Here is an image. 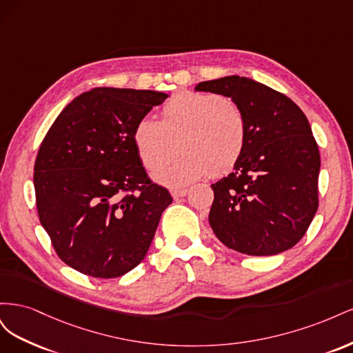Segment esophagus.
Masks as SVG:
<instances>
[{
    "label": "esophagus",
    "instance_id": "1",
    "mask_svg": "<svg viewBox=\"0 0 353 353\" xmlns=\"http://www.w3.org/2000/svg\"><path fill=\"white\" fill-rule=\"evenodd\" d=\"M188 188H181V190H170V194H172V197L178 199V197H184L188 194Z\"/></svg>",
    "mask_w": 353,
    "mask_h": 353
}]
</instances>
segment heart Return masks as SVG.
<instances>
[{"mask_svg":"<svg viewBox=\"0 0 353 353\" xmlns=\"http://www.w3.org/2000/svg\"><path fill=\"white\" fill-rule=\"evenodd\" d=\"M183 136V156L159 165L172 155L174 141ZM248 119L237 103L223 95L179 91L162 108V121L144 116L134 128V143L157 183L184 187L210 174L221 176L236 168L248 145Z\"/></svg>","mask_w":353,"mask_h":353,"instance_id":"heart-1","label":"heart"}]
</instances>
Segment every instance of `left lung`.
I'll return each mask as SVG.
<instances>
[{
	"label": "left lung",
	"instance_id": "left-lung-1",
	"mask_svg": "<svg viewBox=\"0 0 353 353\" xmlns=\"http://www.w3.org/2000/svg\"><path fill=\"white\" fill-rule=\"evenodd\" d=\"M231 97L248 119V145L234 172L212 184L210 227L227 248L272 256L302 240L318 210V144L287 95L241 77L200 82Z\"/></svg>",
	"mask_w": 353,
	"mask_h": 353
}]
</instances>
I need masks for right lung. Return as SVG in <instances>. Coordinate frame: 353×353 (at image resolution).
Segmentation results:
<instances>
[{
    "mask_svg": "<svg viewBox=\"0 0 353 353\" xmlns=\"http://www.w3.org/2000/svg\"><path fill=\"white\" fill-rule=\"evenodd\" d=\"M166 97L94 88L68 104L42 140L34 168L38 216L70 268L116 279L147 254L172 196L148 178L132 134Z\"/></svg>",
    "mask_w": 353,
    "mask_h": 353,
    "instance_id": "obj_1",
    "label": "right lung"
}]
</instances>
